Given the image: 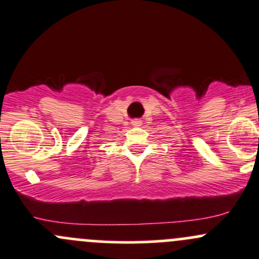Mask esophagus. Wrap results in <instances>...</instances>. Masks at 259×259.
I'll return each instance as SVG.
<instances>
[{"instance_id":"34e87169","label":"esophagus","mask_w":259,"mask_h":259,"mask_svg":"<svg viewBox=\"0 0 259 259\" xmlns=\"http://www.w3.org/2000/svg\"><path fill=\"white\" fill-rule=\"evenodd\" d=\"M132 124L133 126H140V125H142V121H140V120H133Z\"/></svg>"}]
</instances>
